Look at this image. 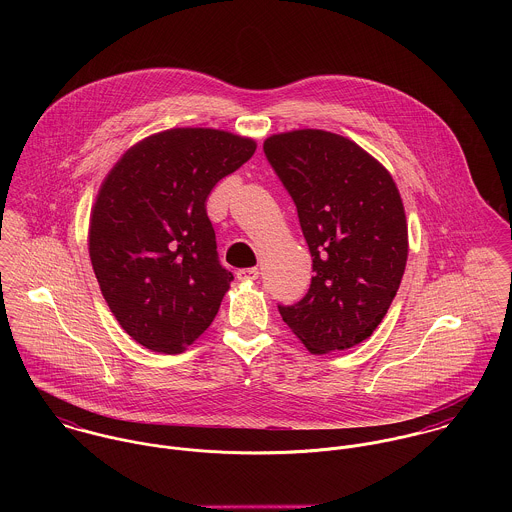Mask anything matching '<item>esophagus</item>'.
<instances>
[{
	"label": "esophagus",
	"instance_id": "34e87169",
	"mask_svg": "<svg viewBox=\"0 0 512 512\" xmlns=\"http://www.w3.org/2000/svg\"><path fill=\"white\" fill-rule=\"evenodd\" d=\"M236 276L242 282H252V280H256L260 276V270L258 268H242V270L236 272Z\"/></svg>",
	"mask_w": 512,
	"mask_h": 512
}]
</instances>
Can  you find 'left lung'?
<instances>
[{"label":"left lung","mask_w":512,"mask_h":512,"mask_svg":"<svg viewBox=\"0 0 512 512\" xmlns=\"http://www.w3.org/2000/svg\"><path fill=\"white\" fill-rule=\"evenodd\" d=\"M264 151L292 195L313 258L309 292L280 305L313 355L363 343L384 319L408 260V224L388 169L325 130L274 134Z\"/></svg>","instance_id":"8db88e82"}]
</instances>
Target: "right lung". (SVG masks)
Masks as SVG:
<instances>
[{"mask_svg":"<svg viewBox=\"0 0 512 512\" xmlns=\"http://www.w3.org/2000/svg\"><path fill=\"white\" fill-rule=\"evenodd\" d=\"M254 151L252 138L224 130L171 128L104 177L88 226L92 270L116 321L149 351L183 353L219 313L232 274L205 203Z\"/></svg>","mask_w":512,"mask_h":512,"instance_id":"obj_1","label":"right lung"}]
</instances>
